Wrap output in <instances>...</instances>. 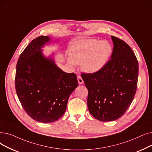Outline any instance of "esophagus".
<instances>
[{
  "mask_svg": "<svg viewBox=\"0 0 152 152\" xmlns=\"http://www.w3.org/2000/svg\"><path fill=\"white\" fill-rule=\"evenodd\" d=\"M77 81H78L79 84H82L84 83L82 77H81L80 76H77Z\"/></svg>",
  "mask_w": 152,
  "mask_h": 152,
  "instance_id": "esophagus-1",
  "label": "esophagus"
}]
</instances>
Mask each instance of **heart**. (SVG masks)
<instances>
[{"mask_svg": "<svg viewBox=\"0 0 152 152\" xmlns=\"http://www.w3.org/2000/svg\"><path fill=\"white\" fill-rule=\"evenodd\" d=\"M71 59L68 62L81 64L83 71L95 73L101 71L109 62L113 53V47L106 41L96 39H84L75 42L70 47Z\"/></svg>", "mask_w": 152, "mask_h": 152, "instance_id": "b5f03b06", "label": "heart"}]
</instances>
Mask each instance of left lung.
I'll use <instances>...</instances> for the list:
<instances>
[{
    "label": "left lung",
    "instance_id": "obj_1",
    "mask_svg": "<svg viewBox=\"0 0 152 152\" xmlns=\"http://www.w3.org/2000/svg\"><path fill=\"white\" fill-rule=\"evenodd\" d=\"M111 59L101 71L81 75L88 90L90 114L102 122L115 121L129 107L137 87L138 64L132 50L122 39L111 36Z\"/></svg>",
    "mask_w": 152,
    "mask_h": 152
}]
</instances>
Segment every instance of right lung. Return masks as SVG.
I'll use <instances>...</instances> for the list:
<instances>
[{
    "label": "right lung",
    "instance_id": "obj_1",
    "mask_svg": "<svg viewBox=\"0 0 152 152\" xmlns=\"http://www.w3.org/2000/svg\"><path fill=\"white\" fill-rule=\"evenodd\" d=\"M50 42L48 36L33 39L18 58L15 80L23 109L43 123L55 122L64 114L69 97L78 86L75 73L58 68L53 55H43L42 48Z\"/></svg>",
    "mask_w": 152,
    "mask_h": 152
}]
</instances>
